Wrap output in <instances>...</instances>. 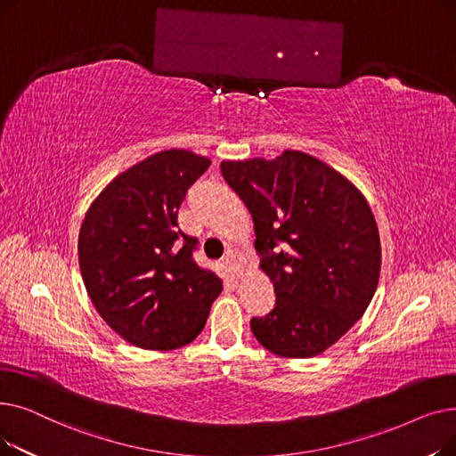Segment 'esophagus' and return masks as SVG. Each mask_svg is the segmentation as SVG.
Here are the masks:
<instances>
[{
  "mask_svg": "<svg viewBox=\"0 0 456 456\" xmlns=\"http://www.w3.org/2000/svg\"><path fill=\"white\" fill-rule=\"evenodd\" d=\"M224 266L232 273L234 279H242L244 277V270L240 266V262L236 260V256L232 253H229L225 258H224Z\"/></svg>",
  "mask_w": 456,
  "mask_h": 456,
  "instance_id": "esophagus-1",
  "label": "esophagus"
}]
</instances>
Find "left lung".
Masks as SVG:
<instances>
[{"label": "left lung", "instance_id": "left-lung-1", "mask_svg": "<svg viewBox=\"0 0 456 456\" xmlns=\"http://www.w3.org/2000/svg\"><path fill=\"white\" fill-rule=\"evenodd\" d=\"M220 167L251 214L275 290L272 313L251 320L255 338L282 358L322 354L362 318L379 284L380 238L364 194L296 150Z\"/></svg>", "mask_w": 456, "mask_h": 456}]
</instances>
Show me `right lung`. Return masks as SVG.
Returning <instances> with one entry per match:
<instances>
[{
  "label": "right lung",
  "instance_id": "right-lung-1",
  "mask_svg": "<svg viewBox=\"0 0 456 456\" xmlns=\"http://www.w3.org/2000/svg\"><path fill=\"white\" fill-rule=\"evenodd\" d=\"M210 166L188 150L150 155L92 201L79 231L85 289L119 338L150 351L198 338L224 282L191 260L196 238L177 231L186 190Z\"/></svg>",
  "mask_w": 456,
  "mask_h": 456
}]
</instances>
